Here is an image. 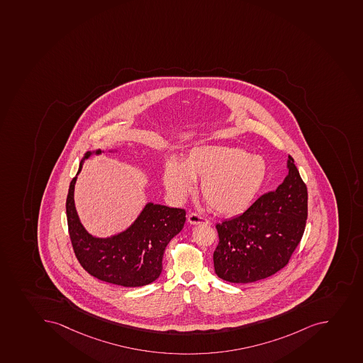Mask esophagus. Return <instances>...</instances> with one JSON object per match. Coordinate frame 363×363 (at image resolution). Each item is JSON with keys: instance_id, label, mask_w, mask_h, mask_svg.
Here are the masks:
<instances>
[{"instance_id": "esophagus-1", "label": "esophagus", "mask_w": 363, "mask_h": 363, "mask_svg": "<svg viewBox=\"0 0 363 363\" xmlns=\"http://www.w3.org/2000/svg\"><path fill=\"white\" fill-rule=\"evenodd\" d=\"M187 220H189V223H190V224L192 225L211 224V221L207 220L206 218L200 217L199 214L196 213L189 214V217H187Z\"/></svg>"}]
</instances>
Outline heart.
I'll use <instances>...</instances> for the list:
<instances>
[{
	"label": "heart",
	"instance_id": "heart-1",
	"mask_svg": "<svg viewBox=\"0 0 363 363\" xmlns=\"http://www.w3.org/2000/svg\"><path fill=\"white\" fill-rule=\"evenodd\" d=\"M267 177L264 158L230 146L199 145L183 163L169 160L164 184L173 199L184 200L200 182V192L211 208L226 217L247 210Z\"/></svg>",
	"mask_w": 363,
	"mask_h": 363
}]
</instances>
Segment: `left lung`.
Returning <instances> with one entry per match:
<instances>
[{"label":"left lung","instance_id":"obj_1","mask_svg":"<svg viewBox=\"0 0 363 363\" xmlns=\"http://www.w3.org/2000/svg\"><path fill=\"white\" fill-rule=\"evenodd\" d=\"M288 173L278 189L262 194L239 217L217 224L214 271L234 284H250L285 267L301 241L308 194L288 156Z\"/></svg>","mask_w":363,"mask_h":363}]
</instances>
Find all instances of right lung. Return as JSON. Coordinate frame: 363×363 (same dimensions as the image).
<instances>
[{"mask_svg":"<svg viewBox=\"0 0 363 363\" xmlns=\"http://www.w3.org/2000/svg\"><path fill=\"white\" fill-rule=\"evenodd\" d=\"M92 153L99 155L102 151L85 153L77 174ZM77 174L69 186L65 207L69 235L82 267L102 281L123 287H140L155 281L163 269L167 244L183 230L185 210L146 203L128 230L106 239L96 238L86 232L76 212L74 190Z\"/></svg>","mask_w":363,"mask_h":363,"instance_id":"add662e5","label":"right lung"}]
</instances>
